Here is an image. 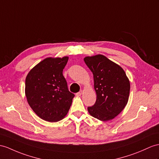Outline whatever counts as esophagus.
Returning a JSON list of instances; mask_svg holds the SVG:
<instances>
[{
	"mask_svg": "<svg viewBox=\"0 0 159 159\" xmlns=\"http://www.w3.org/2000/svg\"><path fill=\"white\" fill-rule=\"evenodd\" d=\"M82 91L81 90V91H80L79 92L77 93L76 96H82Z\"/></svg>",
	"mask_w": 159,
	"mask_h": 159,
	"instance_id": "1",
	"label": "esophagus"
}]
</instances>
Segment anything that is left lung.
<instances>
[{
    "label": "left lung",
    "mask_w": 159,
    "mask_h": 159,
    "mask_svg": "<svg viewBox=\"0 0 159 159\" xmlns=\"http://www.w3.org/2000/svg\"><path fill=\"white\" fill-rule=\"evenodd\" d=\"M84 61L92 72L96 94V101L88 107V113L101 121L113 119L128 102V77L120 65L102 55L88 56Z\"/></svg>",
    "instance_id": "obj_1"
}]
</instances>
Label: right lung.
<instances>
[{"instance_id":"1","label":"right lung","mask_w":159,"mask_h":159,"mask_svg":"<svg viewBox=\"0 0 159 159\" xmlns=\"http://www.w3.org/2000/svg\"><path fill=\"white\" fill-rule=\"evenodd\" d=\"M69 57H47L31 69L25 78V94L38 117L48 122L63 119L75 95L68 90L63 70Z\"/></svg>"}]
</instances>
